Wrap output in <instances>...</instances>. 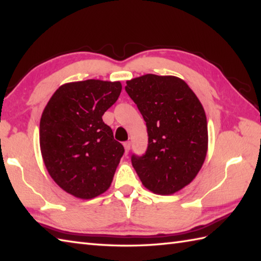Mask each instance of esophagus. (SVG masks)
Here are the masks:
<instances>
[{
	"mask_svg": "<svg viewBox=\"0 0 261 261\" xmlns=\"http://www.w3.org/2000/svg\"><path fill=\"white\" fill-rule=\"evenodd\" d=\"M130 146H131V143H130L129 141H126V142H124V143H123V147H124V152H125V154L129 153Z\"/></svg>",
	"mask_w": 261,
	"mask_h": 261,
	"instance_id": "1",
	"label": "esophagus"
}]
</instances>
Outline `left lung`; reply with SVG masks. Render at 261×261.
I'll use <instances>...</instances> for the list:
<instances>
[{"label":"left lung","mask_w":261,"mask_h":261,"mask_svg":"<svg viewBox=\"0 0 261 261\" xmlns=\"http://www.w3.org/2000/svg\"><path fill=\"white\" fill-rule=\"evenodd\" d=\"M148 131V149L132 156V166L147 190L171 195L201 170L207 152V121L202 103L179 77L146 74L126 81Z\"/></svg>","instance_id":"8db88e82"}]
</instances>
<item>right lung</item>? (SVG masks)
Returning a JSON list of instances; mask_svg holds the SVG:
<instances>
[{"instance_id":"right-lung-1","label":"right lung","mask_w":261,"mask_h":261,"mask_svg":"<svg viewBox=\"0 0 261 261\" xmlns=\"http://www.w3.org/2000/svg\"><path fill=\"white\" fill-rule=\"evenodd\" d=\"M120 82L87 80L60 86L40 119V150L49 175L70 195L91 199L107 192L124 148L103 122Z\"/></svg>"}]
</instances>
